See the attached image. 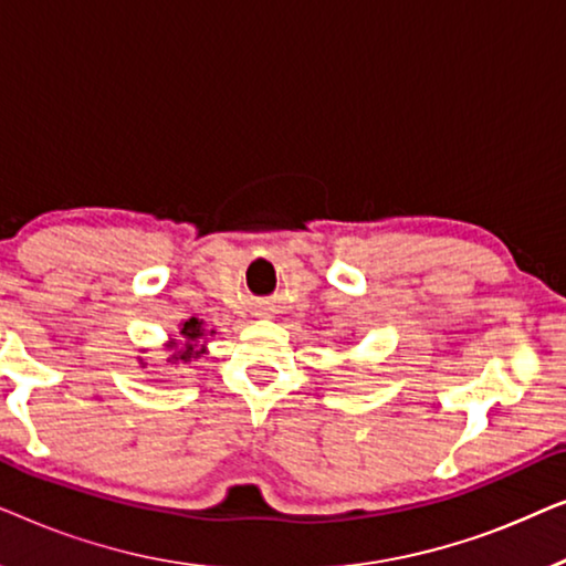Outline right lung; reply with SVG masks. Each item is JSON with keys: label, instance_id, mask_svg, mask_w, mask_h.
Listing matches in <instances>:
<instances>
[{"label": "right lung", "instance_id": "right-lung-1", "mask_svg": "<svg viewBox=\"0 0 566 566\" xmlns=\"http://www.w3.org/2000/svg\"><path fill=\"white\" fill-rule=\"evenodd\" d=\"M180 335L185 337V347H180V350L172 355V360L188 363L190 358H198V355L203 353V350H198V339L203 337V322H198L196 316H192V319H188L180 327Z\"/></svg>", "mask_w": 566, "mask_h": 566}]
</instances>
